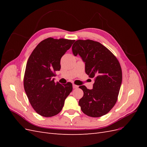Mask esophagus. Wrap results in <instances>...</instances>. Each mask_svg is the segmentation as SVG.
Masks as SVG:
<instances>
[{"mask_svg": "<svg viewBox=\"0 0 147 147\" xmlns=\"http://www.w3.org/2000/svg\"><path fill=\"white\" fill-rule=\"evenodd\" d=\"M78 87V86L76 85V84H73V88H74V89H76V88H77Z\"/></svg>", "mask_w": 147, "mask_h": 147, "instance_id": "esophagus-1", "label": "esophagus"}]
</instances>
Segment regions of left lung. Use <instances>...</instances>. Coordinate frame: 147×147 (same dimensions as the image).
Returning <instances> with one entry per match:
<instances>
[{"mask_svg": "<svg viewBox=\"0 0 147 147\" xmlns=\"http://www.w3.org/2000/svg\"><path fill=\"white\" fill-rule=\"evenodd\" d=\"M72 49L74 55H79L85 63L86 74L95 80L92 90L79 86L83 91L79 105L89 117L103 116L117 101L122 82L121 65L113 53L98 42L78 40Z\"/></svg>", "mask_w": 147, "mask_h": 147, "instance_id": "obj_1", "label": "left lung"}]
</instances>
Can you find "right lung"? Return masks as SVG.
<instances>
[{"instance_id": "add662e5", "label": "right lung", "mask_w": 147, "mask_h": 147, "mask_svg": "<svg viewBox=\"0 0 147 147\" xmlns=\"http://www.w3.org/2000/svg\"><path fill=\"white\" fill-rule=\"evenodd\" d=\"M74 40L50 37L40 42L26 64L24 88L30 104L38 114L51 117L63 109L65 99L72 91L70 82H55V72L61 69V59Z\"/></svg>"}]
</instances>
